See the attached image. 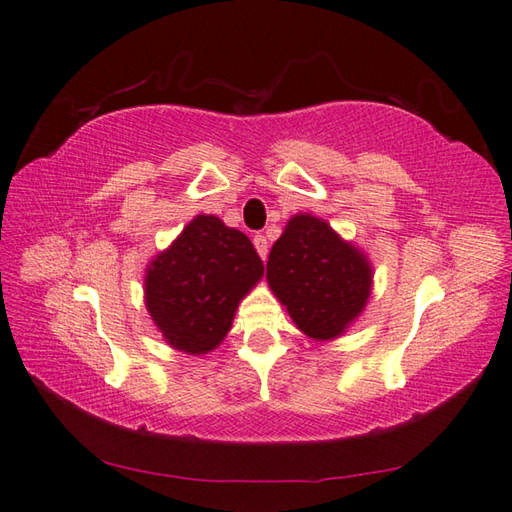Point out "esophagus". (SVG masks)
Listing matches in <instances>:
<instances>
[{
    "mask_svg": "<svg viewBox=\"0 0 512 512\" xmlns=\"http://www.w3.org/2000/svg\"><path fill=\"white\" fill-rule=\"evenodd\" d=\"M253 244H255V248H257L259 257H261V259H266V257H268V240H266V235L257 233V235L253 237Z\"/></svg>",
    "mask_w": 512,
    "mask_h": 512,
    "instance_id": "1",
    "label": "esophagus"
}]
</instances>
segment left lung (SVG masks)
<instances>
[{
  "instance_id": "left-lung-1",
  "label": "left lung",
  "mask_w": 512,
  "mask_h": 512,
  "mask_svg": "<svg viewBox=\"0 0 512 512\" xmlns=\"http://www.w3.org/2000/svg\"><path fill=\"white\" fill-rule=\"evenodd\" d=\"M266 279L303 334L340 336L371 294V266L327 222L294 216L275 242Z\"/></svg>"
}]
</instances>
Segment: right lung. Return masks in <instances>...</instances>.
<instances>
[{
  "instance_id": "obj_1",
  "label": "right lung",
  "mask_w": 512,
  "mask_h": 512,
  "mask_svg": "<svg viewBox=\"0 0 512 512\" xmlns=\"http://www.w3.org/2000/svg\"><path fill=\"white\" fill-rule=\"evenodd\" d=\"M264 275L251 240L216 216H198L148 266L146 307L174 349L192 355L218 347L237 303Z\"/></svg>"
}]
</instances>
